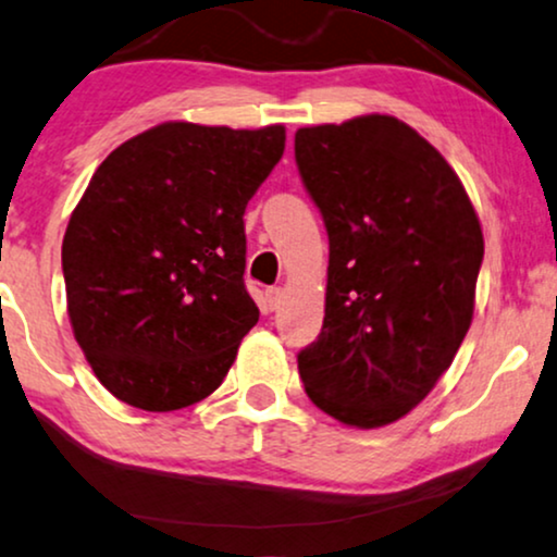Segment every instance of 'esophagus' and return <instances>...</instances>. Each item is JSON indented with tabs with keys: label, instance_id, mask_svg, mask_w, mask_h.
<instances>
[{
	"label": "esophagus",
	"instance_id": "esophagus-1",
	"mask_svg": "<svg viewBox=\"0 0 557 557\" xmlns=\"http://www.w3.org/2000/svg\"><path fill=\"white\" fill-rule=\"evenodd\" d=\"M264 300H267V308H270V311H277L280 300H283V290H280V287H267Z\"/></svg>",
	"mask_w": 557,
	"mask_h": 557
}]
</instances>
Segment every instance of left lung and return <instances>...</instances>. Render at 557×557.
Instances as JSON below:
<instances>
[{
    "mask_svg": "<svg viewBox=\"0 0 557 557\" xmlns=\"http://www.w3.org/2000/svg\"><path fill=\"white\" fill-rule=\"evenodd\" d=\"M295 161L329 234L326 315L298 355L302 385L342 424H393L466 339L481 221L445 157L393 115L298 128Z\"/></svg>",
    "mask_w": 557,
    "mask_h": 557,
    "instance_id": "left-lung-1",
    "label": "left lung"
}]
</instances>
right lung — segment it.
I'll list each match as a JSON object with an SVG mask.
<instances>
[{"label":"right lung","instance_id":"add662e5","mask_svg":"<svg viewBox=\"0 0 557 557\" xmlns=\"http://www.w3.org/2000/svg\"><path fill=\"white\" fill-rule=\"evenodd\" d=\"M285 151V125L169 121L117 146L63 234L74 339L123 404L208 398L259 321L244 287V210Z\"/></svg>","mask_w":557,"mask_h":557}]
</instances>
